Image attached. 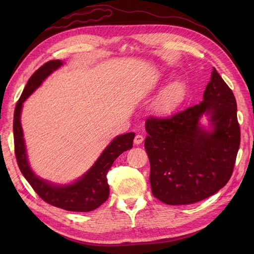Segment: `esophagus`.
Instances as JSON below:
<instances>
[{
	"mask_svg": "<svg viewBox=\"0 0 254 254\" xmlns=\"http://www.w3.org/2000/svg\"><path fill=\"white\" fill-rule=\"evenodd\" d=\"M143 141H144V137H143V135H141V134H136V135L134 136L133 143H134L135 145H139V144H141Z\"/></svg>",
	"mask_w": 254,
	"mask_h": 254,
	"instance_id": "34e87169",
	"label": "esophagus"
}]
</instances>
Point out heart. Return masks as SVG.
<instances>
[{"mask_svg":"<svg viewBox=\"0 0 254 254\" xmlns=\"http://www.w3.org/2000/svg\"><path fill=\"white\" fill-rule=\"evenodd\" d=\"M184 97V87L179 81H174L161 90L152 103V109L159 115L171 114Z\"/></svg>","mask_w":254,"mask_h":254,"instance_id":"heart-1","label":"heart"}]
</instances>
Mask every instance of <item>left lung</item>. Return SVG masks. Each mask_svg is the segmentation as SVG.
Segmentation results:
<instances>
[{
  "instance_id": "obj_1",
  "label": "left lung",
  "mask_w": 254,
  "mask_h": 254,
  "mask_svg": "<svg viewBox=\"0 0 254 254\" xmlns=\"http://www.w3.org/2000/svg\"><path fill=\"white\" fill-rule=\"evenodd\" d=\"M232 90L213 67L203 101L168 119L145 122L152 195L171 205L214 195L232 175L241 142ZM208 117L209 125L200 120Z\"/></svg>"
}]
</instances>
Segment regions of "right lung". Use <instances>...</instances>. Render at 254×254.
<instances>
[{
    "mask_svg": "<svg viewBox=\"0 0 254 254\" xmlns=\"http://www.w3.org/2000/svg\"><path fill=\"white\" fill-rule=\"evenodd\" d=\"M61 65H64V61L51 60L38 68L28 79L14 109V153L22 175L45 202L66 211L90 212L97 209L108 199L109 186L107 181V173L121 153L132 148L134 132L115 136L90 170L72 183L56 184L38 177L28 162L21 125L22 107L23 103L41 86L42 82Z\"/></svg>",
    "mask_w": 254,
    "mask_h": 254,
    "instance_id": "add662e5",
    "label": "right lung"
}]
</instances>
